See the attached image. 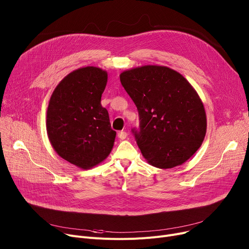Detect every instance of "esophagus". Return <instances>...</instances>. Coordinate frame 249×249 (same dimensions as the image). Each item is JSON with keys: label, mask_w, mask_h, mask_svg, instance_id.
I'll list each match as a JSON object with an SVG mask.
<instances>
[{"label": "esophagus", "mask_w": 249, "mask_h": 249, "mask_svg": "<svg viewBox=\"0 0 249 249\" xmlns=\"http://www.w3.org/2000/svg\"><path fill=\"white\" fill-rule=\"evenodd\" d=\"M127 136H128V134L125 131H120L119 133H118V137H119L120 139H126Z\"/></svg>", "instance_id": "1"}]
</instances>
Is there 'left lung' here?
Masks as SVG:
<instances>
[{
	"mask_svg": "<svg viewBox=\"0 0 249 249\" xmlns=\"http://www.w3.org/2000/svg\"><path fill=\"white\" fill-rule=\"evenodd\" d=\"M120 81L138 110L139 127L131 131L142 155L160 168L187 161L201 146L207 129L203 103L189 82L158 65L126 71Z\"/></svg>",
	"mask_w": 249,
	"mask_h": 249,
	"instance_id": "obj_1",
	"label": "left lung"
}]
</instances>
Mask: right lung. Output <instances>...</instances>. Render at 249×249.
<instances>
[{"mask_svg": "<svg viewBox=\"0 0 249 249\" xmlns=\"http://www.w3.org/2000/svg\"><path fill=\"white\" fill-rule=\"evenodd\" d=\"M108 74L87 67L65 76L51 95L46 129L51 145L63 160L87 169L111 152L116 131L101 98Z\"/></svg>", "mask_w": 249, "mask_h": 249, "instance_id": "obj_1", "label": "right lung"}]
</instances>
